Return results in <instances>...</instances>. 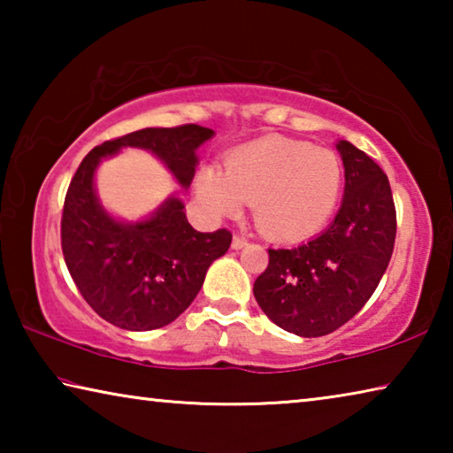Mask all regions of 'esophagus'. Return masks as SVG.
Masks as SVG:
<instances>
[{"instance_id":"34e87169","label":"esophagus","mask_w":453,"mask_h":453,"mask_svg":"<svg viewBox=\"0 0 453 453\" xmlns=\"http://www.w3.org/2000/svg\"><path fill=\"white\" fill-rule=\"evenodd\" d=\"M245 245H248V240H245V237L234 235V240H232V248L234 250H242V248H245Z\"/></svg>"}]
</instances>
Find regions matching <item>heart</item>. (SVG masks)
Instances as JSON below:
<instances>
[{
  "label": "heart",
  "mask_w": 453,
  "mask_h": 453,
  "mask_svg": "<svg viewBox=\"0 0 453 453\" xmlns=\"http://www.w3.org/2000/svg\"><path fill=\"white\" fill-rule=\"evenodd\" d=\"M343 167L337 153L310 142L270 135L226 157V172L205 167L197 196L216 216H235L251 202L254 221L272 240L316 234L335 210Z\"/></svg>",
  "instance_id": "heart-1"
}]
</instances>
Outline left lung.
Returning <instances> with one entry per match:
<instances>
[{"label":"left lung","instance_id":"8db88e82","mask_svg":"<svg viewBox=\"0 0 453 453\" xmlns=\"http://www.w3.org/2000/svg\"><path fill=\"white\" fill-rule=\"evenodd\" d=\"M346 188L332 226L308 243L270 250L254 283L259 308L300 337L335 332L364 308L386 273L395 242L392 188L381 167L354 143H335Z\"/></svg>","mask_w":453,"mask_h":453}]
</instances>
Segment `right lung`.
<instances>
[{"mask_svg": "<svg viewBox=\"0 0 453 453\" xmlns=\"http://www.w3.org/2000/svg\"><path fill=\"white\" fill-rule=\"evenodd\" d=\"M213 134L196 124L145 127L97 145L75 172L61 218V250L83 300L110 324L129 332L172 324L196 300L208 267L229 250L232 234L197 232L178 196L137 221L116 218L96 191L99 164L124 148L145 150L189 188L199 145Z\"/></svg>", "mask_w": 453, "mask_h": 453, "instance_id": "obj_1", "label": "right lung"}]
</instances>
